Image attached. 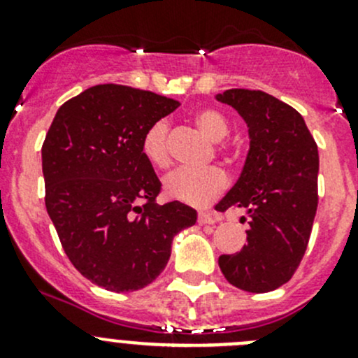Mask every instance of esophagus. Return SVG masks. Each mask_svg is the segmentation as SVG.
<instances>
[{
  "instance_id": "esophagus-1",
  "label": "esophagus",
  "mask_w": 358,
  "mask_h": 358,
  "mask_svg": "<svg viewBox=\"0 0 358 358\" xmlns=\"http://www.w3.org/2000/svg\"><path fill=\"white\" fill-rule=\"evenodd\" d=\"M197 222H199L201 225H213V223L220 222V218L216 215H213V213H199Z\"/></svg>"
}]
</instances>
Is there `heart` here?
I'll list each match as a JSON object with an SVG mask.
<instances>
[{
	"label": "heart",
	"instance_id": "b5f03b06",
	"mask_svg": "<svg viewBox=\"0 0 358 358\" xmlns=\"http://www.w3.org/2000/svg\"><path fill=\"white\" fill-rule=\"evenodd\" d=\"M197 126L211 140H222L229 135V121L220 110L204 107L194 115ZM169 126L164 119L156 121L147 128L142 138L143 156L156 168H166L169 164L168 152ZM229 178L218 166L194 169L178 168L164 178V192L169 199L190 206H204L225 190Z\"/></svg>",
	"mask_w": 358,
	"mask_h": 358
}]
</instances>
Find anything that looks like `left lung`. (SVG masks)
I'll return each mask as SVG.
<instances>
[{
  "mask_svg": "<svg viewBox=\"0 0 358 358\" xmlns=\"http://www.w3.org/2000/svg\"><path fill=\"white\" fill-rule=\"evenodd\" d=\"M216 99L243 115L249 152L241 178L216 211L249 213L248 244L222 255L218 265L232 286L268 292L291 279L312 234L319 194V150L301 114L259 90H227Z\"/></svg>",
  "mask_w": 358,
  "mask_h": 358,
  "instance_id": "8db88e82",
  "label": "left lung"
}]
</instances>
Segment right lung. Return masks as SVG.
I'll return each mask as SVG.
<instances>
[{
  "instance_id": "1",
  "label": "right lung",
  "mask_w": 358,
  "mask_h": 358,
  "mask_svg": "<svg viewBox=\"0 0 358 358\" xmlns=\"http://www.w3.org/2000/svg\"><path fill=\"white\" fill-rule=\"evenodd\" d=\"M180 103L122 85H96L67 100L43 142L45 204L64 251L81 275L107 291L152 282L171 241L196 209L159 206L161 182L142 138Z\"/></svg>"
}]
</instances>
